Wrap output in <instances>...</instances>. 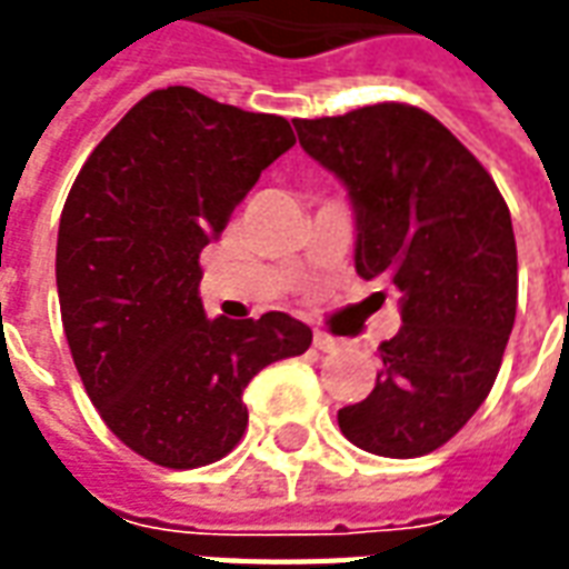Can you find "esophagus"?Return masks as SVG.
<instances>
[{"label": "esophagus", "mask_w": 569, "mask_h": 569, "mask_svg": "<svg viewBox=\"0 0 569 569\" xmlns=\"http://www.w3.org/2000/svg\"><path fill=\"white\" fill-rule=\"evenodd\" d=\"M313 347H317V350H322V353H335V350L341 347V341H338V338H332L329 332H313Z\"/></svg>", "instance_id": "1"}]
</instances>
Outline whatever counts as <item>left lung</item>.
I'll list each match as a JSON object with an SVG mask.
<instances>
[{
    "mask_svg": "<svg viewBox=\"0 0 569 569\" xmlns=\"http://www.w3.org/2000/svg\"><path fill=\"white\" fill-rule=\"evenodd\" d=\"M298 142L347 188L357 273L399 289L402 329L383 341L378 381L338 411L357 448L420 457L488 399L518 308L512 216L476 154L406 103L296 118Z\"/></svg>",
    "mask_w": 569,
    "mask_h": 569,
    "instance_id": "left-lung-1",
    "label": "left lung"
}]
</instances>
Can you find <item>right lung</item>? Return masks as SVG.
Listing matches in <instances>:
<instances>
[{
    "mask_svg": "<svg viewBox=\"0 0 569 569\" xmlns=\"http://www.w3.org/2000/svg\"><path fill=\"white\" fill-rule=\"evenodd\" d=\"M292 146L286 118L176 84L142 97L76 176L57 231L63 332L106 427L151 463L224 457L247 383L310 347L289 313L207 320L198 296L200 249Z\"/></svg>",
    "mask_w": 569,
    "mask_h": 569,
    "instance_id": "add662e5",
    "label": "right lung"
}]
</instances>
